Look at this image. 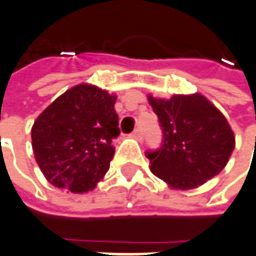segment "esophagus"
<instances>
[{
    "mask_svg": "<svg viewBox=\"0 0 256 256\" xmlns=\"http://www.w3.org/2000/svg\"><path fill=\"white\" fill-rule=\"evenodd\" d=\"M132 136H134V138H136V139H139V140H140V139L144 138V134H142V130H140V128H136L135 131L132 132Z\"/></svg>",
    "mask_w": 256,
    "mask_h": 256,
    "instance_id": "obj_1",
    "label": "esophagus"
}]
</instances>
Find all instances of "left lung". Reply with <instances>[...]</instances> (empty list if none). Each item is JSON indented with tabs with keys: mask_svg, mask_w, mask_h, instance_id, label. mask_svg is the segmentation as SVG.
<instances>
[{
	"mask_svg": "<svg viewBox=\"0 0 256 256\" xmlns=\"http://www.w3.org/2000/svg\"><path fill=\"white\" fill-rule=\"evenodd\" d=\"M148 100L163 132L160 149L146 153L156 177L174 190H191L224 168L236 138L216 106L199 93Z\"/></svg>",
	"mask_w": 256,
	"mask_h": 256,
	"instance_id": "obj_1",
	"label": "left lung"
}]
</instances>
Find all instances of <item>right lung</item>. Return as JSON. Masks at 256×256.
I'll return each mask as SVG.
<instances>
[{"mask_svg": "<svg viewBox=\"0 0 256 256\" xmlns=\"http://www.w3.org/2000/svg\"><path fill=\"white\" fill-rule=\"evenodd\" d=\"M117 96L94 84L65 92L36 118L32 146L47 181L74 194L92 191L110 168L120 135Z\"/></svg>", "mask_w": 256, "mask_h": 256, "instance_id": "obj_1", "label": "right lung"}]
</instances>
